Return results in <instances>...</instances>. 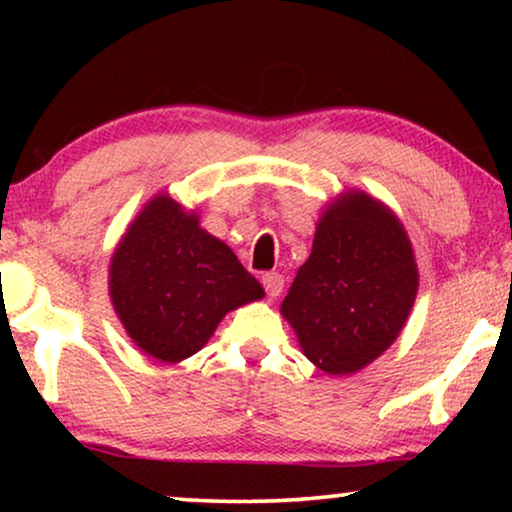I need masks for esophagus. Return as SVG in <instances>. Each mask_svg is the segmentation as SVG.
<instances>
[{
  "label": "esophagus",
  "mask_w": 512,
  "mask_h": 512,
  "mask_svg": "<svg viewBox=\"0 0 512 512\" xmlns=\"http://www.w3.org/2000/svg\"><path fill=\"white\" fill-rule=\"evenodd\" d=\"M261 282H263L265 293H268L270 298H277L284 289V277L279 275V272H265V275L261 277Z\"/></svg>",
  "instance_id": "obj_1"
}]
</instances>
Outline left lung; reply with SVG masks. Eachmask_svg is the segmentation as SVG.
I'll use <instances>...</instances> for the list:
<instances>
[{"label": "left lung", "instance_id": "8db88e82", "mask_svg": "<svg viewBox=\"0 0 512 512\" xmlns=\"http://www.w3.org/2000/svg\"><path fill=\"white\" fill-rule=\"evenodd\" d=\"M417 286L403 223L368 193L347 191L321 214L312 254L300 265L282 314L314 366L349 375L398 338Z\"/></svg>", "mask_w": 512, "mask_h": 512}]
</instances>
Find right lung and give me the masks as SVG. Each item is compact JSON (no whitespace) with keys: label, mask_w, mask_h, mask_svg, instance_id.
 Masks as SVG:
<instances>
[{"label":"right lung","mask_w":512,"mask_h":512,"mask_svg":"<svg viewBox=\"0 0 512 512\" xmlns=\"http://www.w3.org/2000/svg\"><path fill=\"white\" fill-rule=\"evenodd\" d=\"M109 293L132 342L163 363L200 352L230 310L265 296L233 249L165 193L146 202L118 242Z\"/></svg>","instance_id":"add662e5"}]
</instances>
